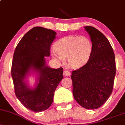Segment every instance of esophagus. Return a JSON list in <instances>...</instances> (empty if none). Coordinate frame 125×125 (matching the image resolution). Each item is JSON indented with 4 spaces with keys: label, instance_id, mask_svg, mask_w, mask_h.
Wrapping results in <instances>:
<instances>
[{
    "label": "esophagus",
    "instance_id": "34e87169",
    "mask_svg": "<svg viewBox=\"0 0 125 125\" xmlns=\"http://www.w3.org/2000/svg\"><path fill=\"white\" fill-rule=\"evenodd\" d=\"M63 74L65 76H69L71 75V72L67 70H64L63 71Z\"/></svg>",
    "mask_w": 125,
    "mask_h": 125
}]
</instances>
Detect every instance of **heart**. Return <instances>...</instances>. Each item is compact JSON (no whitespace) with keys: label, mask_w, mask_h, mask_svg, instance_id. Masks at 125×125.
I'll use <instances>...</instances> for the list:
<instances>
[{"label":"heart","mask_w":125,"mask_h":125,"mask_svg":"<svg viewBox=\"0 0 125 125\" xmlns=\"http://www.w3.org/2000/svg\"><path fill=\"white\" fill-rule=\"evenodd\" d=\"M51 50L52 58L57 62L67 63L73 69L81 68L89 61L92 53L93 44L85 36H67L58 40Z\"/></svg>","instance_id":"b5f03b06"}]
</instances>
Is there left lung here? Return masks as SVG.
Instances as JSON below:
<instances>
[{
  "mask_svg": "<svg viewBox=\"0 0 125 125\" xmlns=\"http://www.w3.org/2000/svg\"><path fill=\"white\" fill-rule=\"evenodd\" d=\"M93 44L87 63L72 73L73 94L81 106L96 109L112 92L116 65L113 49L107 39L92 26L84 27Z\"/></svg>",
  "mask_w": 125,
  "mask_h": 125,
  "instance_id": "left-lung-1",
  "label": "left lung"
}]
</instances>
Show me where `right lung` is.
<instances>
[{
    "label": "right lung",
    "mask_w": 125,
    "mask_h": 125,
    "mask_svg": "<svg viewBox=\"0 0 125 125\" xmlns=\"http://www.w3.org/2000/svg\"><path fill=\"white\" fill-rule=\"evenodd\" d=\"M56 33L51 29L35 27L20 41L13 58L11 73L17 98L25 107L38 112L51 106L54 91L63 79V68L47 66L46 57ZM35 78L33 85L28 79Z\"/></svg>",
    "instance_id": "obj_1"
}]
</instances>
